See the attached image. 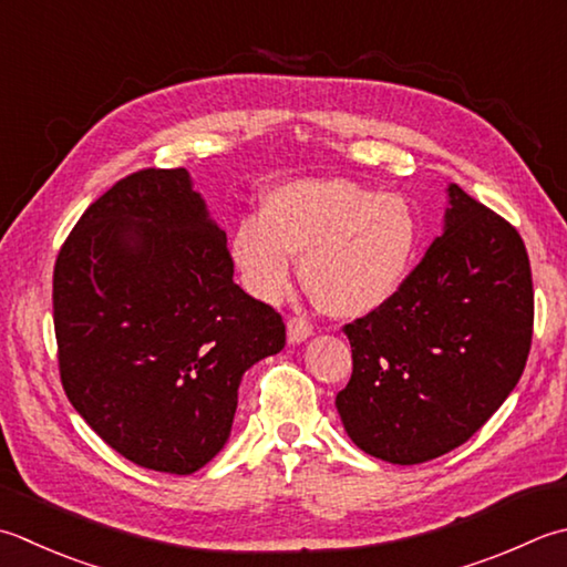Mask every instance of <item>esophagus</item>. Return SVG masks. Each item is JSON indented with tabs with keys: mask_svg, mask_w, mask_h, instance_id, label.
<instances>
[{
	"mask_svg": "<svg viewBox=\"0 0 567 567\" xmlns=\"http://www.w3.org/2000/svg\"><path fill=\"white\" fill-rule=\"evenodd\" d=\"M312 321L305 319V317H290L287 319V339H290L292 343H299L305 341L307 337H312Z\"/></svg>",
	"mask_w": 567,
	"mask_h": 567,
	"instance_id": "esophagus-1",
	"label": "esophagus"
}]
</instances>
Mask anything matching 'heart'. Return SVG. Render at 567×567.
<instances>
[{"label":"heart","instance_id":"heart-1","mask_svg":"<svg viewBox=\"0 0 567 567\" xmlns=\"http://www.w3.org/2000/svg\"><path fill=\"white\" fill-rule=\"evenodd\" d=\"M420 226L401 194H375L347 179H302L272 188L260 216L233 230L230 258L248 290L277 299L295 258L315 302L337 317L383 307L413 268Z\"/></svg>","mask_w":567,"mask_h":567}]
</instances>
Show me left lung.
<instances>
[{
	"instance_id": "1",
	"label": "left lung",
	"mask_w": 567,
	"mask_h": 567,
	"mask_svg": "<svg viewBox=\"0 0 567 567\" xmlns=\"http://www.w3.org/2000/svg\"><path fill=\"white\" fill-rule=\"evenodd\" d=\"M445 233L393 299L343 327L353 371L337 395L371 457L420 464L467 442L526 369L534 282L506 218L450 184Z\"/></svg>"
}]
</instances>
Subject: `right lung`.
Listing matches in <instances>:
<instances>
[{
  "instance_id": "1",
  "label": "right lung",
  "mask_w": 567,
  "mask_h": 567,
  "mask_svg": "<svg viewBox=\"0 0 567 567\" xmlns=\"http://www.w3.org/2000/svg\"><path fill=\"white\" fill-rule=\"evenodd\" d=\"M71 405L122 457L192 474L224 450L238 385L285 321L233 282L226 233L186 169H140L85 208L53 268Z\"/></svg>"
}]
</instances>
